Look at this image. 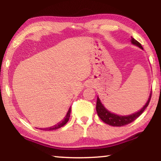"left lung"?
Instances as JSON below:
<instances>
[{
    "label": "left lung",
    "instance_id": "left-lung-1",
    "mask_svg": "<svg viewBox=\"0 0 161 161\" xmlns=\"http://www.w3.org/2000/svg\"><path fill=\"white\" fill-rule=\"evenodd\" d=\"M131 42L132 44L138 46V47H139L141 49H143L142 46H141V43L138 42L137 40H136L134 38H133L132 37H131ZM151 95H152V92L151 94H150L148 102H147L145 106H144V107L141 108L140 111H138V112H136L133 114H130V115H129V116H119V115H116V114L109 112L108 110L106 109L102 105V103H101L99 97H97V107H96L97 114L99 118L102 119L104 123L107 124L108 125H111V126H125V125L129 124L130 123H131V122H133V121H135L138 117H139L141 115V114L143 112L144 110H145L147 108V107L148 106L150 101H151Z\"/></svg>",
    "mask_w": 161,
    "mask_h": 161
}]
</instances>
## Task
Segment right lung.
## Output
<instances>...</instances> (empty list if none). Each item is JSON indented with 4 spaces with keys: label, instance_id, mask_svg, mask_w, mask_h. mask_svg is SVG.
<instances>
[{
    "label": "right lung",
    "instance_id": "obj_1",
    "mask_svg": "<svg viewBox=\"0 0 161 161\" xmlns=\"http://www.w3.org/2000/svg\"><path fill=\"white\" fill-rule=\"evenodd\" d=\"M70 113H71V107H69V110H68V112L66 116L64 117V119L61 121L60 122H59L58 124H57L56 125H54L53 126H51V127H49V128H45V129H41V130H56L58 129H59V128L62 127L63 126H64L65 124H66L68 121H69V116H70Z\"/></svg>",
    "mask_w": 161,
    "mask_h": 161
}]
</instances>
